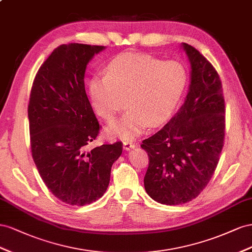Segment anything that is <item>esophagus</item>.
Instances as JSON below:
<instances>
[{
    "instance_id": "obj_1",
    "label": "esophagus",
    "mask_w": 252,
    "mask_h": 252,
    "mask_svg": "<svg viewBox=\"0 0 252 252\" xmlns=\"http://www.w3.org/2000/svg\"><path fill=\"white\" fill-rule=\"evenodd\" d=\"M135 148V143L132 142V141H125L124 142V149L126 151H130L131 149H134Z\"/></svg>"
}]
</instances>
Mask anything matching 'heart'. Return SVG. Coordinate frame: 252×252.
<instances>
[{"instance_id": "1", "label": "heart", "mask_w": 252, "mask_h": 252, "mask_svg": "<svg viewBox=\"0 0 252 252\" xmlns=\"http://www.w3.org/2000/svg\"><path fill=\"white\" fill-rule=\"evenodd\" d=\"M188 84V73L177 61H161L147 55H121L106 66L103 76L89 84L96 112L112 120L124 105L126 111L107 126L112 137L131 140L150 125L156 126L174 113Z\"/></svg>"}]
</instances>
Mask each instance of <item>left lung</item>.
<instances>
[{"label":"left lung","instance_id":"1","mask_svg":"<svg viewBox=\"0 0 252 252\" xmlns=\"http://www.w3.org/2000/svg\"><path fill=\"white\" fill-rule=\"evenodd\" d=\"M191 64L188 95L174 116L142 140L149 167L145 189L156 202L186 204L197 197L218 167L225 141V99L217 69L184 43Z\"/></svg>","mask_w":252,"mask_h":252}]
</instances>
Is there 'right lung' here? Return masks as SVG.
Listing matches in <instances>:
<instances>
[{"label": "right lung", "instance_id": "1", "mask_svg": "<svg viewBox=\"0 0 252 252\" xmlns=\"http://www.w3.org/2000/svg\"><path fill=\"white\" fill-rule=\"evenodd\" d=\"M104 48L69 43L54 49L32 86L28 120L31 149L39 174L61 202L84 206L96 202L110 184L122 142L88 150L101 126L86 96L88 63Z\"/></svg>", "mask_w": 252, "mask_h": 252}]
</instances>
